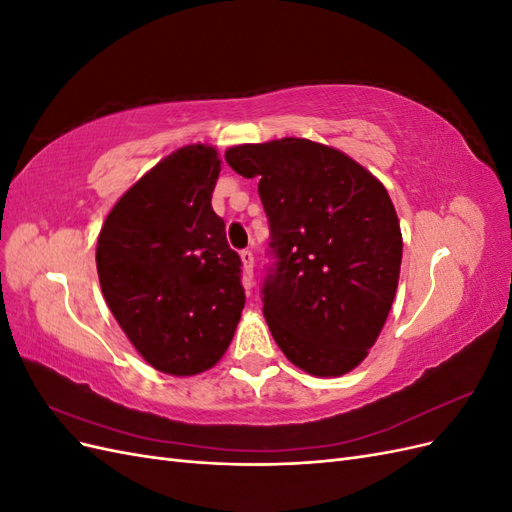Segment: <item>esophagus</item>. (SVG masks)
I'll return each instance as SVG.
<instances>
[{"mask_svg":"<svg viewBox=\"0 0 512 512\" xmlns=\"http://www.w3.org/2000/svg\"><path fill=\"white\" fill-rule=\"evenodd\" d=\"M241 262H243V286L250 290L254 286V254H252V250L241 252Z\"/></svg>","mask_w":512,"mask_h":512,"instance_id":"34e87169","label":"esophagus"}]
</instances>
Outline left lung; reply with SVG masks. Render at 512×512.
I'll use <instances>...</instances> for the list:
<instances>
[{
    "label": "left lung",
    "mask_w": 512,
    "mask_h": 512,
    "mask_svg": "<svg viewBox=\"0 0 512 512\" xmlns=\"http://www.w3.org/2000/svg\"><path fill=\"white\" fill-rule=\"evenodd\" d=\"M226 162L258 194L275 269L262 314L286 359L337 378L361 365L397 292L401 228L380 179L344 151L307 138L235 145Z\"/></svg>",
    "instance_id": "1"
}]
</instances>
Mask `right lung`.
<instances>
[{
    "label": "right lung",
    "mask_w": 512,
    "mask_h": 512,
    "mask_svg": "<svg viewBox=\"0 0 512 512\" xmlns=\"http://www.w3.org/2000/svg\"><path fill=\"white\" fill-rule=\"evenodd\" d=\"M222 160L185 145L138 179L98 235L100 288L136 352L168 376H196L228 350L245 305L241 258L211 207Z\"/></svg>",
    "instance_id": "1"
}]
</instances>
